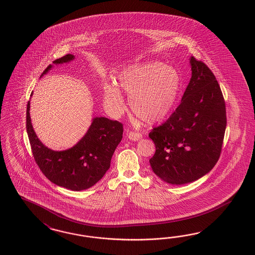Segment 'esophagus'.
Returning <instances> with one entry per match:
<instances>
[{"label":"esophagus","instance_id":"34e87169","mask_svg":"<svg viewBox=\"0 0 255 255\" xmlns=\"http://www.w3.org/2000/svg\"><path fill=\"white\" fill-rule=\"evenodd\" d=\"M128 137H129V139L131 140V141H138V140H140V139H142V133H140V132H136V131H130L129 133H128Z\"/></svg>","mask_w":255,"mask_h":255}]
</instances>
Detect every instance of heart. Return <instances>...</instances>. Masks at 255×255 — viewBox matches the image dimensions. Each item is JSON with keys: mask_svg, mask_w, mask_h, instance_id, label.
Here are the masks:
<instances>
[{"mask_svg": "<svg viewBox=\"0 0 255 255\" xmlns=\"http://www.w3.org/2000/svg\"><path fill=\"white\" fill-rule=\"evenodd\" d=\"M118 85L129 97L132 113L146 125L168 118L176 106L181 88L179 72L160 62L134 63L118 75ZM104 103L108 111L120 116L125 110L124 97L115 84H105Z\"/></svg>", "mask_w": 255, "mask_h": 255, "instance_id": "1", "label": "heart"}]
</instances>
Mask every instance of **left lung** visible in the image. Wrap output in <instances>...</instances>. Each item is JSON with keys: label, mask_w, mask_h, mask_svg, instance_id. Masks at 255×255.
I'll return each instance as SVG.
<instances>
[{"label": "left lung", "mask_w": 255, "mask_h": 255, "mask_svg": "<svg viewBox=\"0 0 255 255\" xmlns=\"http://www.w3.org/2000/svg\"><path fill=\"white\" fill-rule=\"evenodd\" d=\"M190 63L192 77L180 105L148 134L155 145L149 160L152 170L175 185L198 180L215 167L227 126L225 100L216 76L194 57Z\"/></svg>", "instance_id": "left-lung-1"}]
</instances>
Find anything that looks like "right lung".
Here are the masks:
<instances>
[{
  "label": "right lung",
  "mask_w": 255,
  "mask_h": 255,
  "mask_svg": "<svg viewBox=\"0 0 255 255\" xmlns=\"http://www.w3.org/2000/svg\"><path fill=\"white\" fill-rule=\"evenodd\" d=\"M74 59V55L67 54L53 63L62 64ZM51 68L50 64L41 76ZM29 111L30 101L26 107V131L33 156L38 168L51 182L71 191H83L102 179L110 168L114 151L123 139L124 127L121 123L96 117L87 133L75 145L63 151H54L45 146L37 138Z\"/></svg>",
  "instance_id": "1"
}]
</instances>
